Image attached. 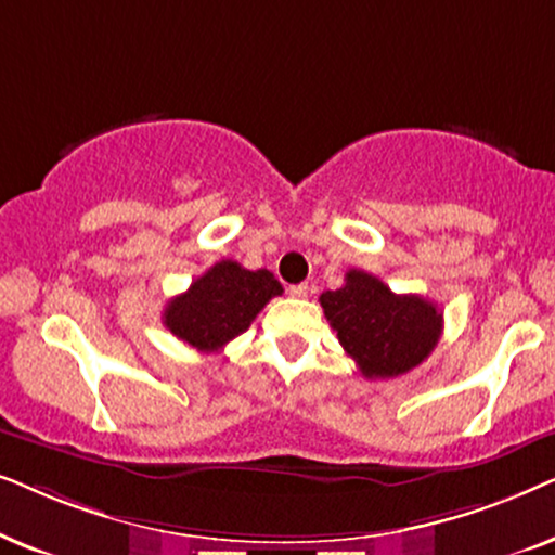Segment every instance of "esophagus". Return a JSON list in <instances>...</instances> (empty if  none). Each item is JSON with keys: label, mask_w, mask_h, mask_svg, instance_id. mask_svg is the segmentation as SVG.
Wrapping results in <instances>:
<instances>
[{"label": "esophagus", "mask_w": 555, "mask_h": 555, "mask_svg": "<svg viewBox=\"0 0 555 555\" xmlns=\"http://www.w3.org/2000/svg\"><path fill=\"white\" fill-rule=\"evenodd\" d=\"M289 294H292V297H297V299H305L309 294V284H292Z\"/></svg>", "instance_id": "34e87169"}]
</instances>
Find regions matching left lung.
Here are the masks:
<instances>
[{
    "mask_svg": "<svg viewBox=\"0 0 555 555\" xmlns=\"http://www.w3.org/2000/svg\"><path fill=\"white\" fill-rule=\"evenodd\" d=\"M320 305L339 345L365 378H398L437 347L444 317L418 294L390 292L365 271H347L345 284L324 292Z\"/></svg>",
    "mask_w": 555,
    "mask_h": 555,
    "instance_id": "8db88e82",
    "label": "left lung"
}]
</instances>
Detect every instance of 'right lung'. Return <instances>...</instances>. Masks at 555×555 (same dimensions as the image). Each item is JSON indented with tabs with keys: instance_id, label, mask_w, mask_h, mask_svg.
Listing matches in <instances>:
<instances>
[{
	"instance_id": "obj_1",
	"label": "right lung",
	"mask_w": 555,
	"mask_h": 555,
	"mask_svg": "<svg viewBox=\"0 0 555 555\" xmlns=\"http://www.w3.org/2000/svg\"><path fill=\"white\" fill-rule=\"evenodd\" d=\"M282 292L271 271H248L238 261H218L188 292L169 299L162 322L190 347L218 352L246 332L269 299Z\"/></svg>"
}]
</instances>
